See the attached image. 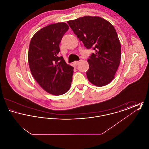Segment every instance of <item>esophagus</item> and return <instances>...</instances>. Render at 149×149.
<instances>
[{
  "label": "esophagus",
  "mask_w": 149,
  "mask_h": 149,
  "mask_svg": "<svg viewBox=\"0 0 149 149\" xmlns=\"http://www.w3.org/2000/svg\"><path fill=\"white\" fill-rule=\"evenodd\" d=\"M79 63V61H74V63H73V64L74 65H75V66H77L78 64Z\"/></svg>",
  "instance_id": "34e87169"
}]
</instances>
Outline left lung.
Returning <instances> with one entry per match:
<instances>
[{
    "label": "left lung",
    "mask_w": 149,
    "mask_h": 149,
    "mask_svg": "<svg viewBox=\"0 0 149 149\" xmlns=\"http://www.w3.org/2000/svg\"><path fill=\"white\" fill-rule=\"evenodd\" d=\"M86 49L95 51L88 60L89 81L97 86L108 84L120 63L121 46L113 25L99 17L84 16L67 22Z\"/></svg>",
    "instance_id": "8db88e82"
}]
</instances>
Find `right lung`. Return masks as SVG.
Instances as JSON below:
<instances>
[{"mask_svg":"<svg viewBox=\"0 0 149 149\" xmlns=\"http://www.w3.org/2000/svg\"><path fill=\"white\" fill-rule=\"evenodd\" d=\"M69 29L64 23L51 24L41 29L29 43V63L32 76L43 89L60 95L70 88L74 68L59 56V45Z\"/></svg>","mask_w":149,"mask_h":149,"instance_id":"1","label":"right lung"}]
</instances>
